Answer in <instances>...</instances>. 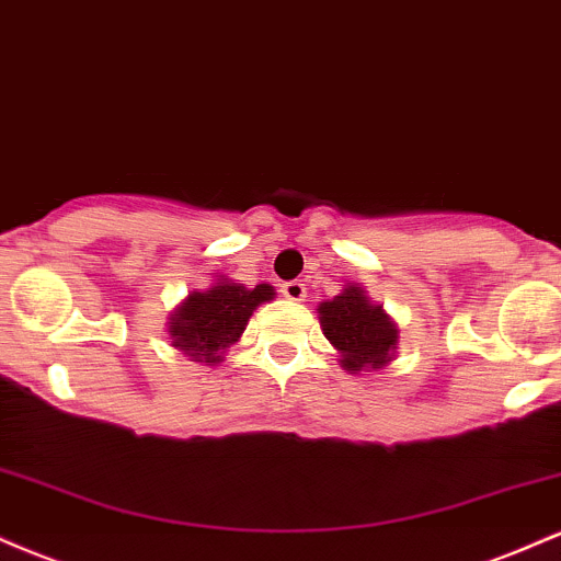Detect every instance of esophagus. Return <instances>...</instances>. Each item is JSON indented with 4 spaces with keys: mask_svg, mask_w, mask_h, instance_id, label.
Masks as SVG:
<instances>
[{
    "mask_svg": "<svg viewBox=\"0 0 561 561\" xmlns=\"http://www.w3.org/2000/svg\"><path fill=\"white\" fill-rule=\"evenodd\" d=\"M282 295H285L287 300H306V285H302V282H285V285H282Z\"/></svg>",
    "mask_w": 561,
    "mask_h": 561,
    "instance_id": "34e87169",
    "label": "esophagus"
}]
</instances>
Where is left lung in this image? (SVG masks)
Instances as JSON below:
<instances>
[{
  "mask_svg": "<svg viewBox=\"0 0 561 561\" xmlns=\"http://www.w3.org/2000/svg\"><path fill=\"white\" fill-rule=\"evenodd\" d=\"M319 324L340 353V366L351 375L385 369L398 351V324L356 282L319 302Z\"/></svg>",
  "mask_w": 561,
  "mask_h": 561,
  "instance_id": "left-lung-1",
  "label": "left lung"
}]
</instances>
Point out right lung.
<instances>
[{"instance_id":"1","label":"right lung","mask_w":561,"mask_h":561,"mask_svg":"<svg viewBox=\"0 0 561 561\" xmlns=\"http://www.w3.org/2000/svg\"><path fill=\"white\" fill-rule=\"evenodd\" d=\"M274 287L261 282L244 287L229 276H218L205 289H192L169 317V340L190 362L216 366L229 345L240 343L244 327L263 302L274 300Z\"/></svg>"}]
</instances>
